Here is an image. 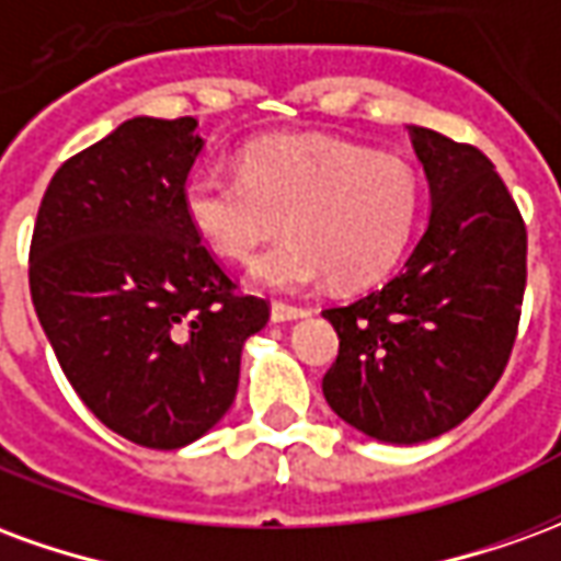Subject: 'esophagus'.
<instances>
[{
  "instance_id": "1",
  "label": "esophagus",
  "mask_w": 561,
  "mask_h": 561,
  "mask_svg": "<svg viewBox=\"0 0 561 561\" xmlns=\"http://www.w3.org/2000/svg\"><path fill=\"white\" fill-rule=\"evenodd\" d=\"M306 312H309L306 306L285 304V300H273V306H270V316H273V321H294V318H304Z\"/></svg>"
}]
</instances>
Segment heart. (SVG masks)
Returning <instances> with one entry per match:
<instances>
[{
  "mask_svg": "<svg viewBox=\"0 0 561 561\" xmlns=\"http://www.w3.org/2000/svg\"><path fill=\"white\" fill-rule=\"evenodd\" d=\"M421 204L409 161L312 138L255 140L240 173L207 164L183 192L195 233L228 261H249L285 219L291 237L252 267L276 291H300L324 273L340 288L381 279L412 240Z\"/></svg>",
  "mask_w": 561,
  "mask_h": 561,
  "instance_id": "b5f03b06",
  "label": "heart"
}]
</instances>
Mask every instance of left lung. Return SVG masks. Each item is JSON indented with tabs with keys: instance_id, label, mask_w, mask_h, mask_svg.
Here are the masks:
<instances>
[{
	"instance_id": "obj_1",
	"label": "left lung",
	"mask_w": 561,
	"mask_h": 561,
	"mask_svg": "<svg viewBox=\"0 0 561 561\" xmlns=\"http://www.w3.org/2000/svg\"><path fill=\"white\" fill-rule=\"evenodd\" d=\"M433 213L405 267L324 316L340 354L321 381L342 421L414 445L454 430L505 373L526 291V221L493 161L409 126Z\"/></svg>"
}]
</instances>
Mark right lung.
Returning <instances> with one entry per match:
<instances>
[{
  "label": "right lung",
  "instance_id": "1",
  "mask_svg": "<svg viewBox=\"0 0 561 561\" xmlns=\"http://www.w3.org/2000/svg\"><path fill=\"white\" fill-rule=\"evenodd\" d=\"M195 116H135L62 161L30 245V291L62 373L104 426L173 450L231 409L270 300L240 291L185 216Z\"/></svg>",
  "mask_w": 561,
  "mask_h": 561
}]
</instances>
